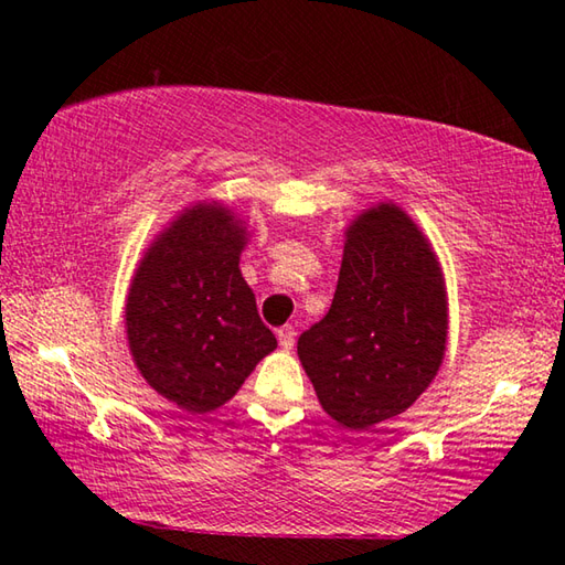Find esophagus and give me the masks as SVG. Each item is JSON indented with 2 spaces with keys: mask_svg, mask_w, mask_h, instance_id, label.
Listing matches in <instances>:
<instances>
[{
  "mask_svg": "<svg viewBox=\"0 0 565 565\" xmlns=\"http://www.w3.org/2000/svg\"><path fill=\"white\" fill-rule=\"evenodd\" d=\"M276 337H279V347L284 351H291L294 343H296V329L294 327H281L276 331Z\"/></svg>",
  "mask_w": 565,
  "mask_h": 565,
  "instance_id": "1",
  "label": "esophagus"
}]
</instances>
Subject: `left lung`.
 Wrapping results in <instances>:
<instances>
[{
  "label": "left lung",
  "instance_id": "8db88e82",
  "mask_svg": "<svg viewBox=\"0 0 565 565\" xmlns=\"http://www.w3.org/2000/svg\"><path fill=\"white\" fill-rule=\"evenodd\" d=\"M446 327L431 246L398 206L381 204L349 226L331 309L296 349L323 411L361 431L424 394L444 361Z\"/></svg>",
  "mask_w": 565,
  "mask_h": 565
}]
</instances>
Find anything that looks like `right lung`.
<instances>
[{
	"mask_svg": "<svg viewBox=\"0 0 565 565\" xmlns=\"http://www.w3.org/2000/svg\"><path fill=\"white\" fill-rule=\"evenodd\" d=\"M246 228L218 204L186 209L141 259L127 299L131 356L191 414L232 398L276 337L238 271Z\"/></svg>",
	"mask_w": 565,
	"mask_h": 565,
	"instance_id": "add662e5",
	"label": "right lung"
}]
</instances>
